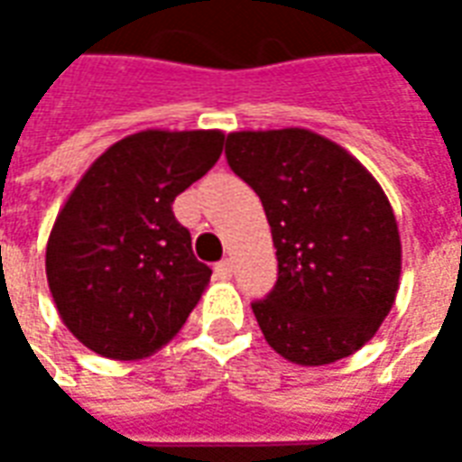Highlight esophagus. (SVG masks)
Instances as JSON below:
<instances>
[{
  "instance_id": "34e87169",
  "label": "esophagus",
  "mask_w": 462,
  "mask_h": 462,
  "mask_svg": "<svg viewBox=\"0 0 462 462\" xmlns=\"http://www.w3.org/2000/svg\"><path fill=\"white\" fill-rule=\"evenodd\" d=\"M215 277L217 280H230L232 277V262L230 260H222L215 264Z\"/></svg>"
}]
</instances>
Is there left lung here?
<instances>
[{
	"label": "left lung",
	"mask_w": 462,
	"mask_h": 462,
	"mask_svg": "<svg viewBox=\"0 0 462 462\" xmlns=\"http://www.w3.org/2000/svg\"><path fill=\"white\" fill-rule=\"evenodd\" d=\"M225 155L260 195L277 247V284L252 301L267 344L300 366L351 356L396 301L401 237L386 192L307 128L230 133Z\"/></svg>",
	"instance_id": "1"
}]
</instances>
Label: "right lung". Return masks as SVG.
<instances>
[{
    "instance_id": "1",
    "label": "right lung",
    "mask_w": 462,
    "mask_h": 462,
    "mask_svg": "<svg viewBox=\"0 0 462 462\" xmlns=\"http://www.w3.org/2000/svg\"><path fill=\"white\" fill-rule=\"evenodd\" d=\"M222 143V131L133 133L69 195L46 245V280L84 346L135 361L182 329L212 270L192 254L172 200L217 162Z\"/></svg>"
}]
</instances>
